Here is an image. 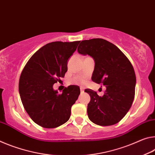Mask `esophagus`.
<instances>
[{"instance_id":"obj_1","label":"esophagus","mask_w":155,"mask_h":155,"mask_svg":"<svg viewBox=\"0 0 155 155\" xmlns=\"http://www.w3.org/2000/svg\"><path fill=\"white\" fill-rule=\"evenodd\" d=\"M80 92H81V93H83L84 92V88L83 87H80Z\"/></svg>"}]
</instances>
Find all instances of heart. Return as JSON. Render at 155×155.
Returning a JSON list of instances; mask_svg holds the SVG:
<instances>
[{"mask_svg": "<svg viewBox=\"0 0 155 155\" xmlns=\"http://www.w3.org/2000/svg\"><path fill=\"white\" fill-rule=\"evenodd\" d=\"M86 79L82 77H74L70 80V83L71 84H82L85 83Z\"/></svg>", "mask_w": 155, "mask_h": 155, "instance_id": "1", "label": "heart"}]
</instances>
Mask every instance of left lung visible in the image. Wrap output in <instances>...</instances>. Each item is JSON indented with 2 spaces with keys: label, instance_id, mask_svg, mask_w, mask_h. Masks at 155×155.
Instances as JSON below:
<instances>
[{
  "label": "left lung",
  "instance_id": "1",
  "mask_svg": "<svg viewBox=\"0 0 155 155\" xmlns=\"http://www.w3.org/2000/svg\"><path fill=\"white\" fill-rule=\"evenodd\" d=\"M78 51L93 58L95 68L91 79L106 88L103 96L91 89L84 91L91 97L88 118L99 126L118 123L128 113L135 97L136 76L130 60L115 45L101 38L82 40Z\"/></svg>",
  "mask_w": 155,
  "mask_h": 155
}]
</instances>
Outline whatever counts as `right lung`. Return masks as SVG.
Masks as SVG:
<instances>
[{"mask_svg":"<svg viewBox=\"0 0 155 155\" xmlns=\"http://www.w3.org/2000/svg\"><path fill=\"white\" fill-rule=\"evenodd\" d=\"M80 41L53 42L40 48L28 60L19 80V93L25 110L38 125L54 128L69 120L80 88L69 86L59 94L53 85L67 71L68 59Z\"/></svg>","mask_w":155,"mask_h":155,"instance_id":"right-lung-1","label":"right lung"}]
</instances>
